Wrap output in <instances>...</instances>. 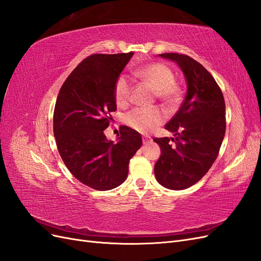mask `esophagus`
<instances>
[{"mask_svg":"<svg viewBox=\"0 0 261 261\" xmlns=\"http://www.w3.org/2000/svg\"><path fill=\"white\" fill-rule=\"evenodd\" d=\"M150 141H151V138L150 137H148V136H145L144 138H143V143L146 145V144H149Z\"/></svg>","mask_w":261,"mask_h":261,"instance_id":"esophagus-1","label":"esophagus"}]
</instances>
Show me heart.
Instances as JSON below:
<instances>
[{"mask_svg": "<svg viewBox=\"0 0 261 261\" xmlns=\"http://www.w3.org/2000/svg\"><path fill=\"white\" fill-rule=\"evenodd\" d=\"M133 76L146 82L154 89L155 97L163 103L175 107L181 96L178 84L175 83L173 70L160 62L150 63L133 70ZM132 84L125 76H120L114 85V99L118 107H126L130 100ZM163 113L159 108H135L125 116V122L129 127L140 133H149L163 122Z\"/></svg>", "mask_w": 261, "mask_h": 261, "instance_id": "b5f03b06", "label": "heart"}]
</instances>
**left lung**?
Instances as JSON below:
<instances>
[{"label":"left lung","mask_w":261,"mask_h":261,"mask_svg":"<svg viewBox=\"0 0 261 261\" xmlns=\"http://www.w3.org/2000/svg\"><path fill=\"white\" fill-rule=\"evenodd\" d=\"M160 57L177 63L186 78L187 93L165 125L174 138L153 139L161 149L154 174L165 188L180 191L201 179L216 161L225 134V103L219 85L200 63L178 53Z\"/></svg>","instance_id":"obj_1"}]
</instances>
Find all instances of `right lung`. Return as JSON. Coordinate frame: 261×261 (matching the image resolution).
Segmentation results:
<instances>
[{"label":"right lung","instance_id":"obj_1","mask_svg":"<svg viewBox=\"0 0 261 261\" xmlns=\"http://www.w3.org/2000/svg\"><path fill=\"white\" fill-rule=\"evenodd\" d=\"M133 54L86 58L66 78L55 103L53 133L62 160L78 180L97 191L123 183L129 160L143 144L128 126H121L117 143L105 135L116 110L114 85Z\"/></svg>","mask_w":261,"mask_h":261}]
</instances>
